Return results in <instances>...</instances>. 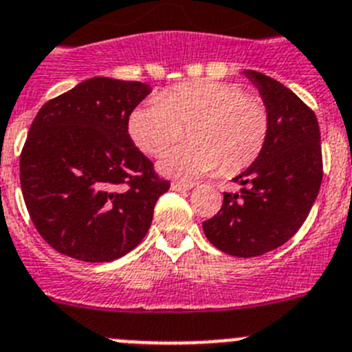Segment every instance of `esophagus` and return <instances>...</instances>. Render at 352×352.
<instances>
[{
	"label": "esophagus",
	"instance_id": "1",
	"mask_svg": "<svg viewBox=\"0 0 352 352\" xmlns=\"http://www.w3.org/2000/svg\"><path fill=\"white\" fill-rule=\"evenodd\" d=\"M192 183H185V182H173L170 183V188L173 190H190L192 188Z\"/></svg>",
	"mask_w": 352,
	"mask_h": 352
}]
</instances>
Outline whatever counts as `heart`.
Here are the masks:
<instances>
[{"instance_id":"1","label":"heart","mask_w":352,"mask_h":352,"mask_svg":"<svg viewBox=\"0 0 352 352\" xmlns=\"http://www.w3.org/2000/svg\"><path fill=\"white\" fill-rule=\"evenodd\" d=\"M188 126V144L170 149L158 162L162 173L197 178L238 173L256 162L266 146L270 113L263 100L247 96L238 84L201 80L183 82L149 96L129 116L133 144L146 155L164 153Z\"/></svg>"}]
</instances>
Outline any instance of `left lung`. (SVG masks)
<instances>
[{
    "mask_svg": "<svg viewBox=\"0 0 352 352\" xmlns=\"http://www.w3.org/2000/svg\"><path fill=\"white\" fill-rule=\"evenodd\" d=\"M243 76L268 109V141L234 178L239 192H223L222 208L203 229L229 256L256 257L284 245L309 217L322 182L321 132L312 109L284 84L256 70Z\"/></svg>",
    "mask_w": 352,
    "mask_h": 352,
    "instance_id": "left-lung-1",
    "label": "left lung"
}]
</instances>
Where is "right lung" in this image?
<instances>
[{
    "label": "right lung",
    "instance_id": "1",
    "mask_svg": "<svg viewBox=\"0 0 352 352\" xmlns=\"http://www.w3.org/2000/svg\"><path fill=\"white\" fill-rule=\"evenodd\" d=\"M149 84L93 77L43 104L21 153V188L36 231L86 263L126 256L148 232L169 182L135 148L129 116Z\"/></svg>",
    "mask_w": 352,
    "mask_h": 352
}]
</instances>
